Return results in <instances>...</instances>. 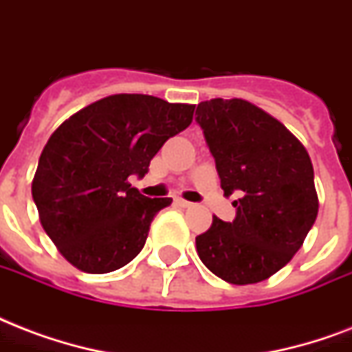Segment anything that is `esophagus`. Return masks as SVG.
<instances>
[{"mask_svg": "<svg viewBox=\"0 0 352 352\" xmlns=\"http://www.w3.org/2000/svg\"><path fill=\"white\" fill-rule=\"evenodd\" d=\"M176 204H178L179 207H190V206H192V204H190V201L184 200V198H176Z\"/></svg>", "mask_w": 352, "mask_h": 352, "instance_id": "obj_1", "label": "esophagus"}]
</instances>
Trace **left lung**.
<instances>
[{
	"mask_svg": "<svg viewBox=\"0 0 352 352\" xmlns=\"http://www.w3.org/2000/svg\"><path fill=\"white\" fill-rule=\"evenodd\" d=\"M196 122L224 195L239 192L235 220L213 217L196 236L198 257L231 285L261 283L292 261L318 217L309 152L283 122L244 99L204 100Z\"/></svg>",
	"mask_w": 352,
	"mask_h": 352,
	"instance_id": "left-lung-1",
	"label": "left lung"
}]
</instances>
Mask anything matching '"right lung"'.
Returning <instances> with one entry per match:
<instances>
[{
  "instance_id": "1",
  "label": "right lung",
  "mask_w": 352,
  "mask_h": 352,
  "mask_svg": "<svg viewBox=\"0 0 352 352\" xmlns=\"http://www.w3.org/2000/svg\"><path fill=\"white\" fill-rule=\"evenodd\" d=\"M192 113L195 104L119 94L78 110L51 133L32 179V200L67 263L86 274H108L143 250L151 222L173 200L146 198L128 178H143Z\"/></svg>"
}]
</instances>
